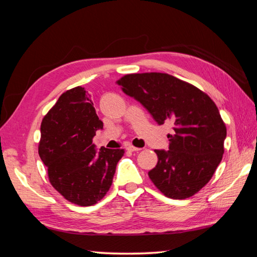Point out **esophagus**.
<instances>
[{
  "mask_svg": "<svg viewBox=\"0 0 257 257\" xmlns=\"http://www.w3.org/2000/svg\"><path fill=\"white\" fill-rule=\"evenodd\" d=\"M125 149H127L128 152H139L141 151L142 148H138V147H134V146H132V145H129V146H127L125 147Z\"/></svg>",
  "mask_w": 257,
  "mask_h": 257,
  "instance_id": "esophagus-1",
  "label": "esophagus"
}]
</instances>
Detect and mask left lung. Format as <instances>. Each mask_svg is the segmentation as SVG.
<instances>
[{
  "label": "left lung",
  "mask_w": 257,
  "mask_h": 257,
  "mask_svg": "<svg viewBox=\"0 0 257 257\" xmlns=\"http://www.w3.org/2000/svg\"><path fill=\"white\" fill-rule=\"evenodd\" d=\"M158 124H170L169 149H155L149 179L164 195L186 199L211 179L223 155L226 125L214 102L191 84L165 73L128 74L118 81Z\"/></svg>",
  "instance_id": "left-lung-1"
}]
</instances>
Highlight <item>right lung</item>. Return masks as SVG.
<instances>
[{"label":"right lung","instance_id":"right-lung-1","mask_svg":"<svg viewBox=\"0 0 257 257\" xmlns=\"http://www.w3.org/2000/svg\"><path fill=\"white\" fill-rule=\"evenodd\" d=\"M102 129L103 122L82 86L63 93L41 122L39 156L50 183L78 206H93L104 197L124 154L120 148L96 151L93 137Z\"/></svg>","mask_w":257,"mask_h":257}]
</instances>
